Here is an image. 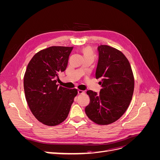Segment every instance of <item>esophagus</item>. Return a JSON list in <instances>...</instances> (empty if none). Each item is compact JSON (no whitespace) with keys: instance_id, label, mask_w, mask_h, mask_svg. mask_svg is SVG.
<instances>
[{"instance_id":"1","label":"esophagus","mask_w":160,"mask_h":160,"mask_svg":"<svg viewBox=\"0 0 160 160\" xmlns=\"http://www.w3.org/2000/svg\"><path fill=\"white\" fill-rule=\"evenodd\" d=\"M83 93H85V91H83V90H80V89H79L78 90V94H83Z\"/></svg>"}]
</instances>
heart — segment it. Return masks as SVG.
<instances>
[{
	"mask_svg": "<svg viewBox=\"0 0 160 160\" xmlns=\"http://www.w3.org/2000/svg\"><path fill=\"white\" fill-rule=\"evenodd\" d=\"M83 54H84V56H87V55H90V56H93V57L94 56L93 52L90 47H86L85 49H84Z\"/></svg>",
	"mask_w": 160,
	"mask_h": 160,
	"instance_id": "1",
	"label": "heart"
}]
</instances>
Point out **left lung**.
<instances>
[{
	"instance_id": "obj_1",
	"label": "left lung",
	"mask_w": 160,
	"mask_h": 160,
	"mask_svg": "<svg viewBox=\"0 0 160 160\" xmlns=\"http://www.w3.org/2000/svg\"><path fill=\"white\" fill-rule=\"evenodd\" d=\"M99 60L95 77L102 89L99 93L87 91L90 103L85 108L88 117L97 124L116 122L128 108L134 90V77L128 59L123 52L108 45L98 48Z\"/></svg>"
}]
</instances>
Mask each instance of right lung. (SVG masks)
I'll list each match as a JSON object with an SVG mask.
<instances>
[{
    "label": "right lung",
    "mask_w": 160,
    "mask_h": 160,
    "mask_svg": "<svg viewBox=\"0 0 160 160\" xmlns=\"http://www.w3.org/2000/svg\"><path fill=\"white\" fill-rule=\"evenodd\" d=\"M72 47L52 46L37 52L24 76L25 98L32 113L42 123L55 126L66 119L77 89L59 86V75L68 64Z\"/></svg>",
    "instance_id": "obj_1"
}]
</instances>
